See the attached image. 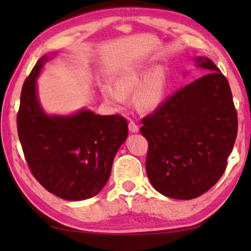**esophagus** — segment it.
Instances as JSON below:
<instances>
[{
	"label": "esophagus",
	"mask_w": 251,
	"mask_h": 251,
	"mask_svg": "<svg viewBox=\"0 0 251 251\" xmlns=\"http://www.w3.org/2000/svg\"><path fill=\"white\" fill-rule=\"evenodd\" d=\"M128 128H129V131H131V133H137V131L139 130L138 125L136 124L134 121H130L128 123Z\"/></svg>",
	"instance_id": "esophagus-1"
}]
</instances>
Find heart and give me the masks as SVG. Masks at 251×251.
<instances>
[{
	"label": "heart",
	"mask_w": 251,
	"mask_h": 251,
	"mask_svg": "<svg viewBox=\"0 0 251 251\" xmlns=\"http://www.w3.org/2000/svg\"><path fill=\"white\" fill-rule=\"evenodd\" d=\"M134 93V105L141 112H152L163 103L167 92V73L164 67L151 66L146 63H136L121 72L115 85L105 83L101 86L104 99L116 108L127 103L126 95Z\"/></svg>",
	"instance_id": "b5f03b06"
}]
</instances>
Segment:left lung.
<instances>
[{
  "instance_id": "8db88e82",
  "label": "left lung",
  "mask_w": 251,
  "mask_h": 251,
  "mask_svg": "<svg viewBox=\"0 0 251 251\" xmlns=\"http://www.w3.org/2000/svg\"><path fill=\"white\" fill-rule=\"evenodd\" d=\"M206 75L187 84L142 120L148 142L146 172L166 197L193 199L225 173L238 130L227 78L208 57L194 58Z\"/></svg>"
}]
</instances>
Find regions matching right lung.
<instances>
[{
	"mask_svg": "<svg viewBox=\"0 0 251 251\" xmlns=\"http://www.w3.org/2000/svg\"><path fill=\"white\" fill-rule=\"evenodd\" d=\"M49 58H40L24 82L16 118L19 138L33 176L46 190L65 201H84L107 182L128 125L121 115L101 116L88 109L48 115L37 97L36 78Z\"/></svg>",
	"mask_w": 251,
	"mask_h": 251,
	"instance_id": "add662e5",
	"label": "right lung"
}]
</instances>
